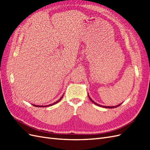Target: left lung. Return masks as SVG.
Wrapping results in <instances>:
<instances>
[{"mask_svg": "<svg viewBox=\"0 0 150 150\" xmlns=\"http://www.w3.org/2000/svg\"><path fill=\"white\" fill-rule=\"evenodd\" d=\"M88 96H89V94H88ZM89 99L91 101V102H93L94 104H96V105H97V106H100V107H103V108H116V107H118L119 106H120L121 105V104H118V105H117V106H102V105H100V104H98V103H95V102H94L93 100H92V99L90 97H89Z\"/></svg>", "mask_w": 150, "mask_h": 150, "instance_id": "1", "label": "left lung"}]
</instances>
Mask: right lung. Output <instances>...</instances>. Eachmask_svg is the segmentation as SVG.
Segmentation results:
<instances>
[{
	"mask_svg": "<svg viewBox=\"0 0 150 150\" xmlns=\"http://www.w3.org/2000/svg\"><path fill=\"white\" fill-rule=\"evenodd\" d=\"M62 97H63V95L62 96V97L59 99L58 101H56L55 103H52V104H49V105H46V106H38V105H35V104H33V106H35V107H45V106H52V105H54V104H56V103H57L58 102H59L61 100V99L62 98Z\"/></svg>",
	"mask_w": 150,
	"mask_h": 150,
	"instance_id": "add662e5",
	"label": "right lung"
}]
</instances>
